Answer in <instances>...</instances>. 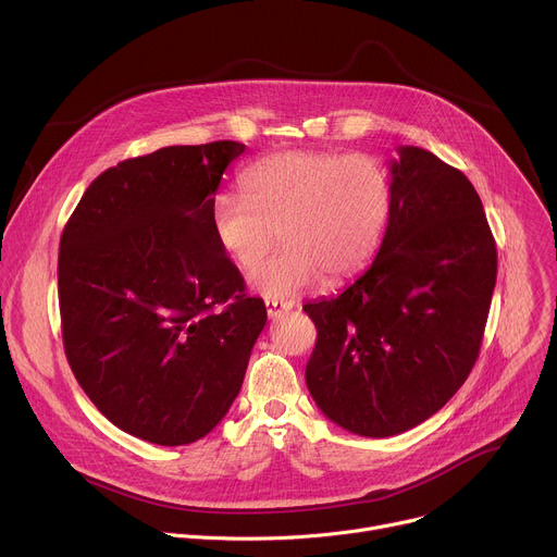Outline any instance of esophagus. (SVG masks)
<instances>
[{
    "label": "esophagus",
    "instance_id": "1",
    "mask_svg": "<svg viewBox=\"0 0 557 557\" xmlns=\"http://www.w3.org/2000/svg\"><path fill=\"white\" fill-rule=\"evenodd\" d=\"M293 308V301H284V299H267V314L271 320H277L284 312H288Z\"/></svg>",
    "mask_w": 557,
    "mask_h": 557
}]
</instances>
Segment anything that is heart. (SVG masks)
Here are the masks:
<instances>
[{"mask_svg": "<svg viewBox=\"0 0 557 557\" xmlns=\"http://www.w3.org/2000/svg\"><path fill=\"white\" fill-rule=\"evenodd\" d=\"M243 194H218L209 218L220 249L269 299L295 297L317 284L361 271L379 249L392 205V183L368 153L282 151L243 174Z\"/></svg>", "mask_w": 557, "mask_h": 557, "instance_id": "b5f03b06", "label": "heart"}]
</instances>
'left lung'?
<instances>
[{
	"label": "left lung",
	"mask_w": 557,
	"mask_h": 557,
	"mask_svg": "<svg viewBox=\"0 0 557 557\" xmlns=\"http://www.w3.org/2000/svg\"><path fill=\"white\" fill-rule=\"evenodd\" d=\"M389 176L376 258L337 297L304 306L317 329L308 392L333 423L370 438L412 430L458 392L479 359L498 271L462 172L404 145Z\"/></svg>",
	"instance_id": "8db88e82"
}]
</instances>
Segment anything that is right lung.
<instances>
[{
    "mask_svg": "<svg viewBox=\"0 0 557 557\" xmlns=\"http://www.w3.org/2000/svg\"><path fill=\"white\" fill-rule=\"evenodd\" d=\"M243 151L215 140L129 158L92 181L63 228L67 363L99 412L136 438L174 447L207 436L267 324L264 301L247 297L209 218Z\"/></svg>",
    "mask_w": 557,
    "mask_h": 557,
    "instance_id": "1",
    "label": "right lung"
}]
</instances>
